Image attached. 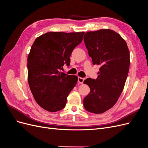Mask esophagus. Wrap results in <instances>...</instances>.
Masks as SVG:
<instances>
[{
	"label": "esophagus",
	"mask_w": 148,
	"mask_h": 148,
	"mask_svg": "<svg viewBox=\"0 0 148 148\" xmlns=\"http://www.w3.org/2000/svg\"><path fill=\"white\" fill-rule=\"evenodd\" d=\"M78 82L80 84H83V82H84V78H82V77H78Z\"/></svg>",
	"instance_id": "esophagus-1"
}]
</instances>
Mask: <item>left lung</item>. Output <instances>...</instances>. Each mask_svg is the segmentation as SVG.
<instances>
[{
	"mask_svg": "<svg viewBox=\"0 0 148 148\" xmlns=\"http://www.w3.org/2000/svg\"><path fill=\"white\" fill-rule=\"evenodd\" d=\"M84 42L92 64L101 67L97 78L84 81L90 92L84 98L83 105L89 112L102 114L116 104L123 91L130 67V52L121 36L109 29L88 31Z\"/></svg>",
	"mask_w": 148,
	"mask_h": 148,
	"instance_id": "1",
	"label": "left lung"
}]
</instances>
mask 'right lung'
Segmentation results:
<instances>
[{
    "label": "right lung",
    "instance_id": "right-lung-1",
    "mask_svg": "<svg viewBox=\"0 0 148 148\" xmlns=\"http://www.w3.org/2000/svg\"><path fill=\"white\" fill-rule=\"evenodd\" d=\"M84 32H49L35 39L28 57V80L34 99L54 112L64 109L78 77L61 71L70 65L71 53L82 42Z\"/></svg>",
    "mask_w": 148,
    "mask_h": 148
}]
</instances>
